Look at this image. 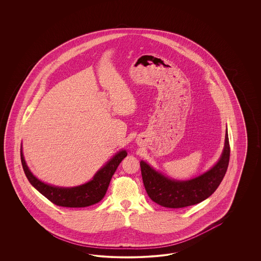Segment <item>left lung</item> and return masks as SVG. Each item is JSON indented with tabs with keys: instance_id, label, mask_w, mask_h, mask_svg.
Wrapping results in <instances>:
<instances>
[{
	"instance_id": "left-lung-1",
	"label": "left lung",
	"mask_w": 261,
	"mask_h": 261,
	"mask_svg": "<svg viewBox=\"0 0 261 261\" xmlns=\"http://www.w3.org/2000/svg\"><path fill=\"white\" fill-rule=\"evenodd\" d=\"M229 136L225 137V145L217 164L208 171L188 181L169 179L154 170L145 162H141L142 182L152 201L170 208H181L210 197L221 184L227 172L229 161Z\"/></svg>"
}]
</instances>
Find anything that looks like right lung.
<instances>
[{"instance_id":"add662e5","label":"right lung","mask_w":261,"mask_h":261,"mask_svg":"<svg viewBox=\"0 0 261 261\" xmlns=\"http://www.w3.org/2000/svg\"><path fill=\"white\" fill-rule=\"evenodd\" d=\"M126 156V151H119L95 173L90 182L74 188H59L47 185L37 179L29 169L21 150V162L28 180L51 203L66 207H84L98 203L108 190L112 176Z\"/></svg>"}]
</instances>
